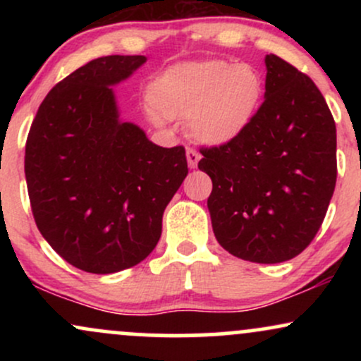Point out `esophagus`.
Instances as JSON below:
<instances>
[{"instance_id": "esophagus-1", "label": "esophagus", "mask_w": 361, "mask_h": 361, "mask_svg": "<svg viewBox=\"0 0 361 361\" xmlns=\"http://www.w3.org/2000/svg\"><path fill=\"white\" fill-rule=\"evenodd\" d=\"M186 161H188L190 168H197L198 161H200V154L195 149H186Z\"/></svg>"}]
</instances>
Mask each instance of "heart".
<instances>
[{
	"instance_id": "b5f03b06",
	"label": "heart",
	"mask_w": 361,
	"mask_h": 361,
	"mask_svg": "<svg viewBox=\"0 0 361 361\" xmlns=\"http://www.w3.org/2000/svg\"><path fill=\"white\" fill-rule=\"evenodd\" d=\"M263 80L252 66L207 59L176 64L149 86V118L166 127L186 120L190 135L205 146L241 137L258 114Z\"/></svg>"
}]
</instances>
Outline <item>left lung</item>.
<instances>
[{
	"mask_svg": "<svg viewBox=\"0 0 361 361\" xmlns=\"http://www.w3.org/2000/svg\"><path fill=\"white\" fill-rule=\"evenodd\" d=\"M264 102L233 142L202 147L217 241L252 263H281L316 238L336 186V126L314 81L264 57Z\"/></svg>",
	"mask_w": 361,
	"mask_h": 361,
	"instance_id": "obj_1",
	"label": "left lung"
}]
</instances>
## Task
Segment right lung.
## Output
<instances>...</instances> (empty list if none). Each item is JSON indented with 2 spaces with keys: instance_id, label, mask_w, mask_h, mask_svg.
<instances>
[{
  "instance_id": "1",
  "label": "right lung",
  "mask_w": 361,
  "mask_h": 361,
  "mask_svg": "<svg viewBox=\"0 0 361 361\" xmlns=\"http://www.w3.org/2000/svg\"><path fill=\"white\" fill-rule=\"evenodd\" d=\"M146 61H90L49 91L28 132L25 178L35 224L82 271L105 275L146 259L188 175L183 146H156L118 118L111 86Z\"/></svg>"
}]
</instances>
